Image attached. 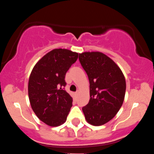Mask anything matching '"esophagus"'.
<instances>
[{
	"instance_id": "34e87169",
	"label": "esophagus",
	"mask_w": 154,
	"mask_h": 154,
	"mask_svg": "<svg viewBox=\"0 0 154 154\" xmlns=\"http://www.w3.org/2000/svg\"><path fill=\"white\" fill-rule=\"evenodd\" d=\"M79 91H77V92H76V93H75V96H77V95H78V94H79Z\"/></svg>"
}]
</instances>
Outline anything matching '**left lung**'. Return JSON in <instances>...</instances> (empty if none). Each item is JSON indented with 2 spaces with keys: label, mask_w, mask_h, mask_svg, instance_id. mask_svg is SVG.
Here are the masks:
<instances>
[{
  "label": "left lung",
  "mask_w": 154,
  "mask_h": 154,
  "mask_svg": "<svg viewBox=\"0 0 154 154\" xmlns=\"http://www.w3.org/2000/svg\"><path fill=\"white\" fill-rule=\"evenodd\" d=\"M79 60L90 82L91 98L82 111L88 123L100 126L112 119L122 106L125 76L118 65L101 52L82 53Z\"/></svg>",
  "instance_id": "left-lung-1"
}]
</instances>
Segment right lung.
I'll return each mask as SVG.
<instances>
[{"label": "right lung", "instance_id": "1", "mask_svg": "<svg viewBox=\"0 0 154 154\" xmlns=\"http://www.w3.org/2000/svg\"><path fill=\"white\" fill-rule=\"evenodd\" d=\"M78 55L68 49H54L32 70L28 82L31 107L39 119L48 126L57 127L66 122L73 100L63 89L65 75Z\"/></svg>", "mask_w": 154, "mask_h": 154}]
</instances>
